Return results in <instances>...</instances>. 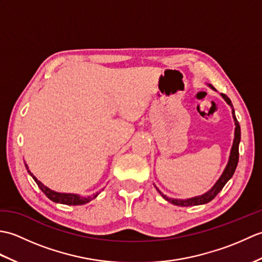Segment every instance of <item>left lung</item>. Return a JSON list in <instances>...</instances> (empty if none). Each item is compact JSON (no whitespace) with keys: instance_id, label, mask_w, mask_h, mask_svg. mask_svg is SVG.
Returning <instances> with one entry per match:
<instances>
[{"instance_id":"8db88e82","label":"left lung","mask_w":262,"mask_h":262,"mask_svg":"<svg viewBox=\"0 0 262 262\" xmlns=\"http://www.w3.org/2000/svg\"><path fill=\"white\" fill-rule=\"evenodd\" d=\"M222 97L225 99V101L231 105L232 108V115H233V118H234V122H235V135H234V142H233V146L231 149V155H230V160H229V163H227L226 168L223 172V174L221 176V178L217 182L215 183V186L210 189L208 192H206L202 196H198V197H193L190 199H172L164 196V194L161 192L159 189L157 188V190L160 192L161 196H162L165 200H168L169 203L177 205V206H182V207H187V206H197V205H203V204H207L209 203L210 200H213L216 196L217 193H219L223 187L226 185V182L229 181L231 178L233 177L236 169V165L238 162V144H240L241 141V128L240 125H238V121L235 117V113H234V108H233V104L231 102L230 98L226 96V94L222 93Z\"/></svg>"}]
</instances>
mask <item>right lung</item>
<instances>
[{"label": "right lung", "mask_w": 262, "mask_h": 262, "mask_svg": "<svg viewBox=\"0 0 262 262\" xmlns=\"http://www.w3.org/2000/svg\"><path fill=\"white\" fill-rule=\"evenodd\" d=\"M26 168L28 169L27 164H26ZM28 172H29L30 176H32V173H31L29 170H28ZM32 178H33V180L36 181L38 187L41 189V191L45 193L49 199L53 200V202H55V203H59V204H64V205H73V206H75V205H84V204L89 203V202H90V200H92L93 198H96L98 196V193L93 194L92 197H80L79 194L55 192V191L51 190V189H49V188H47L46 186H43L42 183L39 181V180H37L33 176H32Z\"/></svg>", "instance_id": "right-lung-1"}]
</instances>
